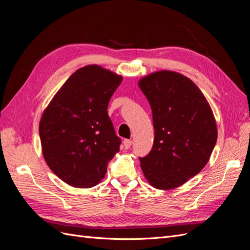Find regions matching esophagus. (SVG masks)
<instances>
[{
    "instance_id": "esophagus-1",
    "label": "esophagus",
    "mask_w": 250,
    "mask_h": 250,
    "mask_svg": "<svg viewBox=\"0 0 250 250\" xmlns=\"http://www.w3.org/2000/svg\"><path fill=\"white\" fill-rule=\"evenodd\" d=\"M123 145H124L125 149H129L131 147V145H132V141H130V140H124Z\"/></svg>"
}]
</instances>
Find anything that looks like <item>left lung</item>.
Listing matches in <instances>:
<instances>
[{
    "label": "left lung",
    "instance_id": "8db88e82",
    "mask_svg": "<svg viewBox=\"0 0 250 250\" xmlns=\"http://www.w3.org/2000/svg\"><path fill=\"white\" fill-rule=\"evenodd\" d=\"M139 86L150 103L154 127L153 147L140 157L141 168L155 188H175L209 160L217 142L213 111L197 85L179 73H152Z\"/></svg>",
    "mask_w": 250,
    "mask_h": 250
}]
</instances>
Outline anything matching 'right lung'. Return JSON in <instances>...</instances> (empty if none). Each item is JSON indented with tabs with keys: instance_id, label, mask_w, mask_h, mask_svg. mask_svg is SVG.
Segmentation results:
<instances>
[{
	"instance_id": "obj_1",
	"label": "right lung",
	"mask_w": 250,
	"mask_h": 250,
	"mask_svg": "<svg viewBox=\"0 0 250 250\" xmlns=\"http://www.w3.org/2000/svg\"><path fill=\"white\" fill-rule=\"evenodd\" d=\"M123 78L92 64L77 70L44 109L40 122L42 154L65 184L92 188L104 178L120 149L107 107Z\"/></svg>"
}]
</instances>
